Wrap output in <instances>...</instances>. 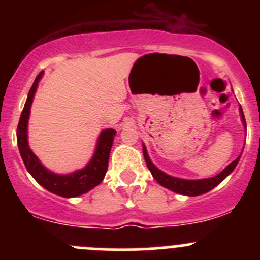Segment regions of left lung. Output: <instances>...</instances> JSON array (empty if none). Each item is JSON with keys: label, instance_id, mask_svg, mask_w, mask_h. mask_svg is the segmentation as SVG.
<instances>
[{"label": "left lung", "instance_id": "1", "mask_svg": "<svg viewBox=\"0 0 260 260\" xmlns=\"http://www.w3.org/2000/svg\"><path fill=\"white\" fill-rule=\"evenodd\" d=\"M240 114H242V120L244 124H245V128H246L245 118H244L242 108H240ZM143 156H145L147 167H148V170L151 171L152 176L154 177V180H156L159 185L165 186V187L170 188V190L175 191V192L181 193V195H187V196H198V195H201V193L209 192V191L212 190L215 186L219 185V183L221 182L228 175L232 174L233 170L235 169V166H237L240 158L239 156L235 161H233L232 164L228 165L226 169H225L224 171L220 172L217 176L210 177V179H204V180H182V179H177V177L169 176V175H166L165 172L159 171V170L152 164L151 159H149L145 146H143Z\"/></svg>", "mask_w": 260, "mask_h": 260}]
</instances>
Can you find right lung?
<instances>
[{
  "mask_svg": "<svg viewBox=\"0 0 260 260\" xmlns=\"http://www.w3.org/2000/svg\"><path fill=\"white\" fill-rule=\"evenodd\" d=\"M41 77H43V72L36 77L35 81H34L32 86L28 91L27 101L23 107L20 120H18V149H20V154L27 171L43 187H45L50 192L62 196V198H75V196L88 192L89 190L95 187L103 181L107 170H108L109 153H111L112 145H113L115 131L109 128V129H104L101 133L93 158L89 162L88 166L84 167L80 171L70 175H56L46 170L27 145V119L28 115H30L31 103H32L34 95H35L36 88H38L39 80Z\"/></svg>",
  "mask_w": 260,
  "mask_h": 260,
  "instance_id": "obj_1",
  "label": "right lung"
}]
</instances>
